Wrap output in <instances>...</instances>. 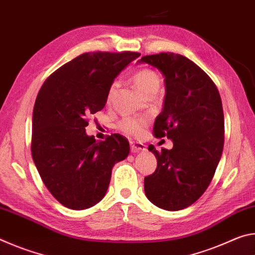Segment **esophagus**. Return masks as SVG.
I'll return each mask as SVG.
<instances>
[{
	"label": "esophagus",
	"instance_id": "obj_1",
	"mask_svg": "<svg viewBox=\"0 0 255 255\" xmlns=\"http://www.w3.org/2000/svg\"><path fill=\"white\" fill-rule=\"evenodd\" d=\"M130 149H131V153L144 152L145 145L143 143H138V141H130Z\"/></svg>",
	"mask_w": 255,
	"mask_h": 255
}]
</instances>
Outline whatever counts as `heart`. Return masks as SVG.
<instances>
[{
	"mask_svg": "<svg viewBox=\"0 0 255 255\" xmlns=\"http://www.w3.org/2000/svg\"><path fill=\"white\" fill-rule=\"evenodd\" d=\"M133 83L137 86V89L146 96L148 92L153 90H158L159 88V77L156 73L150 70H140L132 77ZM117 90V82L112 83L108 90L107 94V102L110 103L114 99ZM147 125V122L144 118L138 117H125L118 123V128L126 135L138 136L143 132L144 128Z\"/></svg>",
	"mask_w": 255,
	"mask_h": 255,
	"instance_id": "b5f03b06",
	"label": "heart"
}]
</instances>
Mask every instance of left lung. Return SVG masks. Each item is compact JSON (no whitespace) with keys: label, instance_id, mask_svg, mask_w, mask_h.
I'll return each instance as SVG.
<instances>
[{"label":"left lung","instance_id":"left-lung-1","mask_svg":"<svg viewBox=\"0 0 255 255\" xmlns=\"http://www.w3.org/2000/svg\"><path fill=\"white\" fill-rule=\"evenodd\" d=\"M162 73L165 84L163 109L154 123V135L166 136L173 148L158 153L152 175L144 179L147 199L164 210H180L201 197L213 180L224 147L222 99L214 82L182 55L161 53L141 57Z\"/></svg>","mask_w":255,"mask_h":255}]
</instances>
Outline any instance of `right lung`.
<instances>
[{"label": "right lung", "instance_id": "right-lung-1", "mask_svg": "<svg viewBox=\"0 0 255 255\" xmlns=\"http://www.w3.org/2000/svg\"><path fill=\"white\" fill-rule=\"evenodd\" d=\"M138 53H85L55 71L33 107L31 154L49 192L63 206L83 210L106 196L112 167L128 156L129 143L114 133L97 141L85 131L103 109L108 90Z\"/></svg>", "mask_w": 255, "mask_h": 255}]
</instances>
